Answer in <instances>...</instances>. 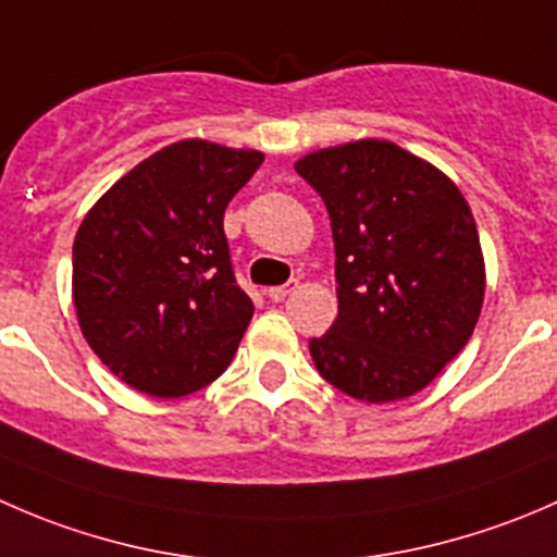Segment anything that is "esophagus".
I'll use <instances>...</instances> for the list:
<instances>
[{"mask_svg":"<svg viewBox=\"0 0 557 557\" xmlns=\"http://www.w3.org/2000/svg\"><path fill=\"white\" fill-rule=\"evenodd\" d=\"M296 288H299V280H288V283H285V285H274V288H269L267 296H269V299H272V301H283L285 296L294 294Z\"/></svg>","mask_w":557,"mask_h":557,"instance_id":"esophagus-1","label":"esophagus"}]
</instances>
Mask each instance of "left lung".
<instances>
[{
	"mask_svg": "<svg viewBox=\"0 0 557 557\" xmlns=\"http://www.w3.org/2000/svg\"><path fill=\"white\" fill-rule=\"evenodd\" d=\"M323 199L339 314L312 361L325 383L385 404L423 391L474 331L485 296L476 223L436 166L385 139L296 161Z\"/></svg>",
	"mask_w": 557,
	"mask_h": 557,
	"instance_id": "left-lung-1",
	"label": "left lung"
}]
</instances>
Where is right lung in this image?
<instances>
[{"instance_id":"obj_1","label":"right lung","mask_w":557,"mask_h":557,"mask_svg":"<svg viewBox=\"0 0 557 557\" xmlns=\"http://www.w3.org/2000/svg\"><path fill=\"white\" fill-rule=\"evenodd\" d=\"M258 150L183 139L94 205L72 247V296L91 350L123 383L180 398L221 377L252 301L237 285L223 212Z\"/></svg>"}]
</instances>
